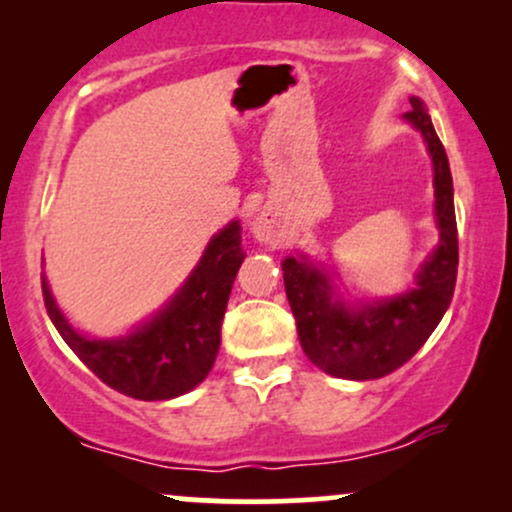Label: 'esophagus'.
<instances>
[{"mask_svg":"<svg viewBox=\"0 0 512 512\" xmlns=\"http://www.w3.org/2000/svg\"><path fill=\"white\" fill-rule=\"evenodd\" d=\"M252 233H255V238L260 240V243H276L279 240V228H276V223L272 216H260L255 223H252Z\"/></svg>","mask_w":512,"mask_h":512,"instance_id":"esophagus-1","label":"esophagus"}]
</instances>
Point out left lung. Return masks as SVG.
<instances>
[{
    "label": "left lung",
    "instance_id": "left-lung-1",
    "mask_svg": "<svg viewBox=\"0 0 512 512\" xmlns=\"http://www.w3.org/2000/svg\"><path fill=\"white\" fill-rule=\"evenodd\" d=\"M404 120L421 132L433 161L440 243L421 264L414 289L373 303L351 305L334 291L332 274L308 257H286V298L296 317L305 356L344 380H375L409 361L436 330L457 279V221L448 154L421 98H409Z\"/></svg>",
    "mask_w": 512,
    "mask_h": 512
}]
</instances>
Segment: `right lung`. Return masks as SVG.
Returning a JSON list of instances; mask_svg holds the SVG:
<instances>
[{"label": "right lung", "mask_w": 512, "mask_h": 512, "mask_svg": "<svg viewBox=\"0 0 512 512\" xmlns=\"http://www.w3.org/2000/svg\"><path fill=\"white\" fill-rule=\"evenodd\" d=\"M240 221L209 240L195 272L163 310L127 337L91 339L76 332L57 308L43 276L52 325L93 375L122 395L158 402L185 395L209 375L221 344V322L233 279L245 260Z\"/></svg>", "instance_id": "right-lung-1"}]
</instances>
